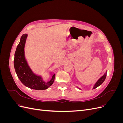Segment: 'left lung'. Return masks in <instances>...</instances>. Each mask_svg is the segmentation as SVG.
<instances>
[{
	"label": "left lung",
	"instance_id": "left-lung-1",
	"mask_svg": "<svg viewBox=\"0 0 123 123\" xmlns=\"http://www.w3.org/2000/svg\"><path fill=\"white\" fill-rule=\"evenodd\" d=\"M107 72L106 71V73L104 74V75L102 76L100 78V79L98 80L97 82H96L94 85V86L93 87V89H95L96 88H97L100 85H102L103 84V83L104 81V80H105L106 79V75H107Z\"/></svg>",
	"mask_w": 123,
	"mask_h": 123
}]
</instances>
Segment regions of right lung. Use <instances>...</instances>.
Masks as SVG:
<instances>
[{
	"mask_svg": "<svg viewBox=\"0 0 123 123\" xmlns=\"http://www.w3.org/2000/svg\"><path fill=\"white\" fill-rule=\"evenodd\" d=\"M27 35L24 34L21 36L20 42L16 48L14 59V68L18 79L26 87L35 90H45L53 84L55 74L49 81L46 83L40 76L33 73L25 57L24 48Z\"/></svg>",
	"mask_w": 123,
	"mask_h": 123,
	"instance_id": "1",
	"label": "right lung"
}]
</instances>
